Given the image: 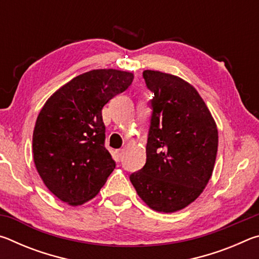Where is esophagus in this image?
<instances>
[{
	"label": "esophagus",
	"mask_w": 259,
	"mask_h": 259,
	"mask_svg": "<svg viewBox=\"0 0 259 259\" xmlns=\"http://www.w3.org/2000/svg\"><path fill=\"white\" fill-rule=\"evenodd\" d=\"M122 153H123V150H116V151H115V156H116L117 160H121Z\"/></svg>",
	"instance_id": "esophagus-1"
}]
</instances>
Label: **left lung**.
Returning a JSON list of instances; mask_svg holds the SVG:
<instances>
[{
    "mask_svg": "<svg viewBox=\"0 0 259 259\" xmlns=\"http://www.w3.org/2000/svg\"><path fill=\"white\" fill-rule=\"evenodd\" d=\"M154 93L146 163L130 176L151 209L175 212L199 198L212 176L218 129L204 100L191 83L160 71H144Z\"/></svg>",
    "mask_w": 259,
    "mask_h": 259,
    "instance_id": "8db88e82",
    "label": "left lung"
}]
</instances>
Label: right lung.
Listing matches in <instances>:
<instances>
[{"instance_id": "1", "label": "right lung", "mask_w": 259, "mask_h": 259, "mask_svg": "<svg viewBox=\"0 0 259 259\" xmlns=\"http://www.w3.org/2000/svg\"><path fill=\"white\" fill-rule=\"evenodd\" d=\"M134 73L93 69L48 98L35 123L33 159L48 190L69 205L94 199L115 168L105 148L102 109L123 93Z\"/></svg>"}]
</instances>
